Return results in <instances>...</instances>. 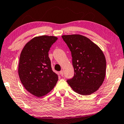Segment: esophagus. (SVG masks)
Listing matches in <instances>:
<instances>
[{
	"label": "esophagus",
	"instance_id": "esophagus-1",
	"mask_svg": "<svg viewBox=\"0 0 124 124\" xmlns=\"http://www.w3.org/2000/svg\"><path fill=\"white\" fill-rule=\"evenodd\" d=\"M60 73L61 75V76H63V70H61V71L60 72Z\"/></svg>",
	"mask_w": 124,
	"mask_h": 124
}]
</instances>
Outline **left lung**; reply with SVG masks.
Here are the masks:
<instances>
[{
	"label": "left lung",
	"instance_id": "left-lung-1",
	"mask_svg": "<svg viewBox=\"0 0 124 124\" xmlns=\"http://www.w3.org/2000/svg\"><path fill=\"white\" fill-rule=\"evenodd\" d=\"M71 52L74 76L67 80L73 90L82 95H90L99 89L104 80L106 60L97 45L80 35H63Z\"/></svg>",
	"mask_w": 124,
	"mask_h": 124
}]
</instances>
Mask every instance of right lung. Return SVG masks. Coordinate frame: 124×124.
Returning a JSON list of instances; mask_svg holds the SVG:
<instances>
[{
	"label": "right lung",
	"mask_w": 124,
	"mask_h": 124,
	"mask_svg": "<svg viewBox=\"0 0 124 124\" xmlns=\"http://www.w3.org/2000/svg\"><path fill=\"white\" fill-rule=\"evenodd\" d=\"M54 36L34 37L21 51L19 64L20 79L29 93L42 97L56 85L58 75L53 71L48 51L57 40Z\"/></svg>",
	"instance_id": "add662e5"
}]
</instances>
